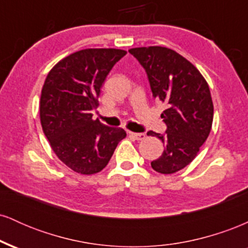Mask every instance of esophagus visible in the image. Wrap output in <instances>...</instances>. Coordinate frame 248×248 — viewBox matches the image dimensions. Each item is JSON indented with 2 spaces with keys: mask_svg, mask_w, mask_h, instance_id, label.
<instances>
[{
  "mask_svg": "<svg viewBox=\"0 0 248 248\" xmlns=\"http://www.w3.org/2000/svg\"><path fill=\"white\" fill-rule=\"evenodd\" d=\"M129 136H132V138L135 139V140H143V139H146V134L144 133H133V132H129Z\"/></svg>",
  "mask_w": 248,
  "mask_h": 248,
  "instance_id": "esophagus-1",
  "label": "esophagus"
}]
</instances>
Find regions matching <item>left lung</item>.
Wrapping results in <instances>:
<instances>
[{
	"mask_svg": "<svg viewBox=\"0 0 248 248\" xmlns=\"http://www.w3.org/2000/svg\"><path fill=\"white\" fill-rule=\"evenodd\" d=\"M129 53L146 70L154 98L167 104L161 114L166 134L148 132L166 147L152 168L166 175L177 172L191 163L211 130L213 102L209 85L195 65L171 49L134 47Z\"/></svg>",
	"mask_w": 248,
	"mask_h": 248,
	"instance_id": "1",
	"label": "left lung"
}]
</instances>
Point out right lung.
Segmentation results:
<instances>
[{
  "label": "right lung",
  "instance_id": "right-lung-1",
  "mask_svg": "<svg viewBox=\"0 0 248 248\" xmlns=\"http://www.w3.org/2000/svg\"><path fill=\"white\" fill-rule=\"evenodd\" d=\"M126 53L119 49L77 51L57 62L45 79L39 102L43 132L59 160L73 171H101L126 138L122 128L92 119L105 79Z\"/></svg>",
  "mask_w": 248,
  "mask_h": 248
}]
</instances>
